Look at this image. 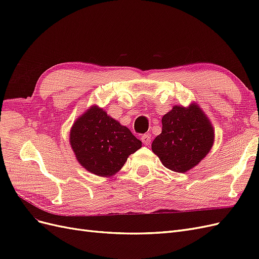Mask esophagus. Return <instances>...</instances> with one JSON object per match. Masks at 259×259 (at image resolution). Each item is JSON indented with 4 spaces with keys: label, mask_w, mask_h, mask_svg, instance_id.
Instances as JSON below:
<instances>
[{
    "label": "esophagus",
    "mask_w": 259,
    "mask_h": 259,
    "mask_svg": "<svg viewBox=\"0 0 259 259\" xmlns=\"http://www.w3.org/2000/svg\"><path fill=\"white\" fill-rule=\"evenodd\" d=\"M142 142H143V144H144V145L148 146L149 144H150V142H151V137H150V135H149V134H145V135H143V136H142Z\"/></svg>",
    "instance_id": "34e87169"
}]
</instances>
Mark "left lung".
I'll list each match as a JSON object with an SVG mask.
<instances>
[{"mask_svg": "<svg viewBox=\"0 0 259 259\" xmlns=\"http://www.w3.org/2000/svg\"><path fill=\"white\" fill-rule=\"evenodd\" d=\"M215 131L199 104L174 106L162 117V133L151 145L166 168L186 173L205 158L214 145Z\"/></svg>", "mask_w": 259, "mask_h": 259, "instance_id": "1", "label": "left lung"}]
</instances>
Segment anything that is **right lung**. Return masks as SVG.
Listing matches in <instances>:
<instances>
[{
	"label": "right lung",
	"mask_w": 259,
	"mask_h": 259,
	"mask_svg": "<svg viewBox=\"0 0 259 259\" xmlns=\"http://www.w3.org/2000/svg\"><path fill=\"white\" fill-rule=\"evenodd\" d=\"M69 140L76 161L100 177L116 174L128 156L142 148V142L126 126L97 105L76 117Z\"/></svg>",
	"instance_id": "obj_1"
}]
</instances>
